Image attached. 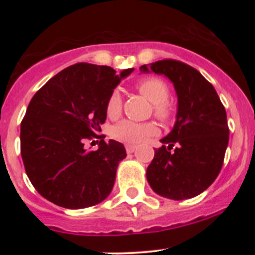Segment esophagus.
Wrapping results in <instances>:
<instances>
[{
    "label": "esophagus",
    "mask_w": 255,
    "mask_h": 255,
    "mask_svg": "<svg viewBox=\"0 0 255 255\" xmlns=\"http://www.w3.org/2000/svg\"><path fill=\"white\" fill-rule=\"evenodd\" d=\"M135 148H136V145H131V144L126 145V151H127V153H131V152L135 151Z\"/></svg>",
    "instance_id": "1"
}]
</instances>
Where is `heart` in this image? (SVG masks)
Instances as JSON below:
<instances>
[{"mask_svg": "<svg viewBox=\"0 0 255 255\" xmlns=\"http://www.w3.org/2000/svg\"><path fill=\"white\" fill-rule=\"evenodd\" d=\"M136 89L151 103H153V114L160 121H169L174 115V105L169 101L170 89L163 79L148 77L136 83ZM108 118L115 120L122 113V96L118 90H114L108 97L105 105ZM157 133L156 125L152 122H134L129 120L120 122L113 129V136L127 144H137L145 137Z\"/></svg>", "mask_w": 255, "mask_h": 255, "instance_id": "obj_1", "label": "heart"}]
</instances>
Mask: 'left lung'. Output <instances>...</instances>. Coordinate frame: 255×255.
I'll return each mask as SVG.
<instances>
[{
    "instance_id": "1",
    "label": "left lung",
    "mask_w": 255,
    "mask_h": 255,
    "mask_svg": "<svg viewBox=\"0 0 255 255\" xmlns=\"http://www.w3.org/2000/svg\"><path fill=\"white\" fill-rule=\"evenodd\" d=\"M164 74L177 93L176 122L154 151L146 177L153 192L172 200L191 199L213 183L229 142L227 113L215 87L181 61L162 60L140 67ZM173 151H171V150Z\"/></svg>"
}]
</instances>
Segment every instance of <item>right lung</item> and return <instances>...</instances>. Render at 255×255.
<instances>
[{
    "label": "right lung",
    "instance_id": "add662e5",
    "mask_svg": "<svg viewBox=\"0 0 255 255\" xmlns=\"http://www.w3.org/2000/svg\"><path fill=\"white\" fill-rule=\"evenodd\" d=\"M133 68L77 63L52 77L31 99L20 128L25 171L42 197L66 209H85L113 191L125 146L99 135L108 97ZM101 138L97 151L86 139ZM98 141V140H97ZM93 142V141H92Z\"/></svg>",
    "mask_w": 255,
    "mask_h": 255
}]
</instances>
